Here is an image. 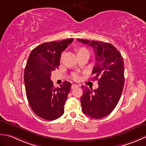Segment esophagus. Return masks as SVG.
Returning <instances> with one entry per match:
<instances>
[{"label":"esophagus","mask_w":146,"mask_h":146,"mask_svg":"<svg viewBox=\"0 0 146 146\" xmlns=\"http://www.w3.org/2000/svg\"><path fill=\"white\" fill-rule=\"evenodd\" d=\"M79 86L77 85V84H72V86H71V88H72V89H74V88H78Z\"/></svg>","instance_id":"esophagus-1"}]
</instances>
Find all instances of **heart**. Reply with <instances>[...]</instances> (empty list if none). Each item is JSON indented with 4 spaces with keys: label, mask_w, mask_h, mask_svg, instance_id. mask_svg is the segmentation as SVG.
I'll list each match as a JSON object with an SVG mask.
<instances>
[{
    "label": "heart",
    "mask_w": 146,
    "mask_h": 146,
    "mask_svg": "<svg viewBox=\"0 0 146 146\" xmlns=\"http://www.w3.org/2000/svg\"><path fill=\"white\" fill-rule=\"evenodd\" d=\"M86 52H89L88 50H86V48H79V49L78 50V51H77V53H81ZM78 77H79V76H78V75H77V74H72V78H73L74 79L76 80V79H78Z\"/></svg>",
    "instance_id": "1"
}]
</instances>
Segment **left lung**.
<instances>
[{
	"mask_svg": "<svg viewBox=\"0 0 146 146\" xmlns=\"http://www.w3.org/2000/svg\"><path fill=\"white\" fill-rule=\"evenodd\" d=\"M77 41L92 47L96 63L92 74L98 81V89L84 88L81 98L82 110L92 118L106 117L113 110L123 89L124 62L120 52L110 43L77 38Z\"/></svg>",
	"mask_w": 146,
	"mask_h": 146,
	"instance_id": "obj_1",
	"label": "left lung"
}]
</instances>
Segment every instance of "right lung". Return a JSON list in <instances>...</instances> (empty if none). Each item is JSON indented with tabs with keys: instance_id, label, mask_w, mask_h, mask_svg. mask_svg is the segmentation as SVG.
<instances>
[{
	"instance_id": "1",
	"label": "right lung",
	"mask_w": 146,
	"mask_h": 146,
	"mask_svg": "<svg viewBox=\"0 0 146 146\" xmlns=\"http://www.w3.org/2000/svg\"><path fill=\"white\" fill-rule=\"evenodd\" d=\"M73 40L42 43L33 50L28 57L24 72L26 96L32 110L44 120H56L64 113L72 84L64 81L60 88L54 87L51 73L60 65L62 52Z\"/></svg>"
}]
</instances>
